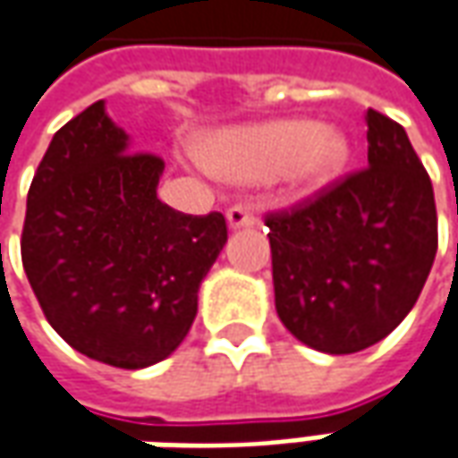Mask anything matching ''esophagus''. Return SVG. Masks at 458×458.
<instances>
[{"mask_svg":"<svg viewBox=\"0 0 458 458\" xmlns=\"http://www.w3.org/2000/svg\"><path fill=\"white\" fill-rule=\"evenodd\" d=\"M256 213L248 205H233L228 210V225L230 228H250L256 225Z\"/></svg>","mask_w":458,"mask_h":458,"instance_id":"esophagus-1","label":"esophagus"}]
</instances>
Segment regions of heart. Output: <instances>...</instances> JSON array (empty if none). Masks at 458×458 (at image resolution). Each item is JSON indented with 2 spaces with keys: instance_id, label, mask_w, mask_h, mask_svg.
Instances as JSON below:
<instances>
[{
  "instance_id": "obj_1",
  "label": "heart",
  "mask_w": 458,
  "mask_h": 458,
  "mask_svg": "<svg viewBox=\"0 0 458 458\" xmlns=\"http://www.w3.org/2000/svg\"><path fill=\"white\" fill-rule=\"evenodd\" d=\"M347 139L311 121H271L213 136L202 147L205 166L233 182L286 177L296 190H317L347 165Z\"/></svg>"
}]
</instances>
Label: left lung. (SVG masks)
<instances>
[{
  "mask_svg": "<svg viewBox=\"0 0 458 458\" xmlns=\"http://www.w3.org/2000/svg\"><path fill=\"white\" fill-rule=\"evenodd\" d=\"M368 166L266 213L278 319L304 344L352 355L413 309L438 248L434 187L398 121L368 108Z\"/></svg>",
  "mask_w": 458,
  "mask_h": 458,
  "instance_id": "left-lung-1",
  "label": "left lung"
}]
</instances>
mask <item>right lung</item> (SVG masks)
Instances as JSON below:
<instances>
[{
    "mask_svg": "<svg viewBox=\"0 0 458 458\" xmlns=\"http://www.w3.org/2000/svg\"><path fill=\"white\" fill-rule=\"evenodd\" d=\"M162 169L96 101L53 136L27 192L22 266L47 322L123 370L180 347L228 241L223 213L184 215L157 198Z\"/></svg>",
    "mask_w": 458,
    "mask_h": 458,
    "instance_id": "add662e5",
    "label": "right lung"
}]
</instances>
